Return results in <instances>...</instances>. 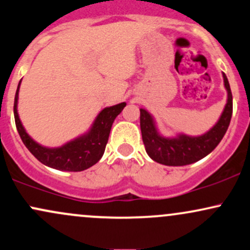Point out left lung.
<instances>
[{
	"mask_svg": "<svg viewBox=\"0 0 250 250\" xmlns=\"http://www.w3.org/2000/svg\"><path fill=\"white\" fill-rule=\"evenodd\" d=\"M224 86L228 92L227 104L215 125L199 136L178 134L175 138H165L156 129L155 121L145 109H140V127L142 141L150 159L166 166H184L196 163L210 154L223 139L232 115V95L226 73Z\"/></svg>",
	"mask_w": 250,
	"mask_h": 250,
	"instance_id": "obj_1",
	"label": "left lung"
}]
</instances>
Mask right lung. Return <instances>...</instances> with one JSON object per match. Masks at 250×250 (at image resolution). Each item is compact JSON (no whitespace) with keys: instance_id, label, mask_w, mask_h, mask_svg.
Wrapping results in <instances>:
<instances>
[{"instance_id":"right-lung-1","label":"right lung","mask_w":250,"mask_h":250,"mask_svg":"<svg viewBox=\"0 0 250 250\" xmlns=\"http://www.w3.org/2000/svg\"><path fill=\"white\" fill-rule=\"evenodd\" d=\"M20 84L21 81L18 85L15 101H14L15 125L24 146L28 148L29 152L40 163H42L43 165L48 167H52V168L59 169V171L81 172L94 166L96 163L100 161V159L104 154V150H105L112 123H114L117 115L125 106V102L104 108L97 115L90 130L85 133L84 135L67 142V144H65L62 147L48 148L41 146L38 142H35L27 134L22 123H21L20 117H19L18 114V100Z\"/></svg>"}]
</instances>
